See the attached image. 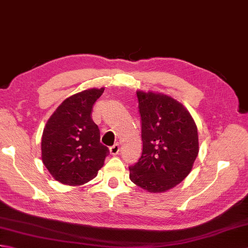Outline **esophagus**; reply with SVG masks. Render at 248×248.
Returning <instances> with one entry per match:
<instances>
[{
  "instance_id": "34e87169",
  "label": "esophagus",
  "mask_w": 248,
  "mask_h": 248,
  "mask_svg": "<svg viewBox=\"0 0 248 248\" xmlns=\"http://www.w3.org/2000/svg\"><path fill=\"white\" fill-rule=\"evenodd\" d=\"M120 151V147H119V145L118 144H115V145H113V146H110L109 147V154L112 155H118V152Z\"/></svg>"
}]
</instances>
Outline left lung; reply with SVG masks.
Listing matches in <instances>:
<instances>
[{"label": "left lung", "instance_id": "left-lung-1", "mask_svg": "<svg viewBox=\"0 0 248 248\" xmlns=\"http://www.w3.org/2000/svg\"><path fill=\"white\" fill-rule=\"evenodd\" d=\"M143 152L130 166V179L150 193H163L183 181L198 155L196 124L183 105L167 94L136 92Z\"/></svg>", "mask_w": 248, "mask_h": 248}]
</instances>
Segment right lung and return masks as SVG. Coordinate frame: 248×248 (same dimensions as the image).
Instances as JSON below:
<instances>
[{
    "instance_id": "add662e5",
    "label": "right lung",
    "mask_w": 248,
    "mask_h": 248,
    "mask_svg": "<svg viewBox=\"0 0 248 248\" xmlns=\"http://www.w3.org/2000/svg\"><path fill=\"white\" fill-rule=\"evenodd\" d=\"M104 88H91L70 96L52 114L41 139V160L56 181L82 186L97 176L109 154L100 143L92 119L94 102Z\"/></svg>"
}]
</instances>
